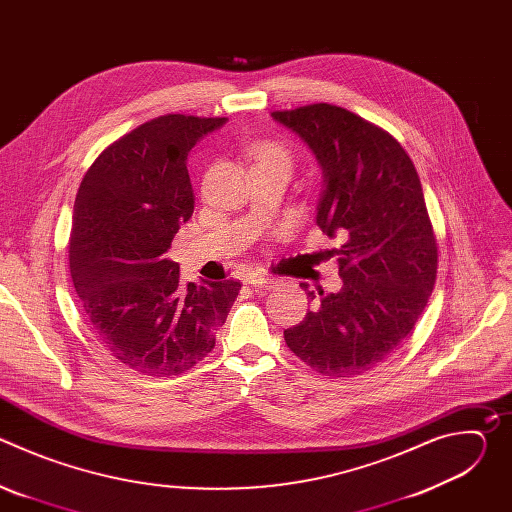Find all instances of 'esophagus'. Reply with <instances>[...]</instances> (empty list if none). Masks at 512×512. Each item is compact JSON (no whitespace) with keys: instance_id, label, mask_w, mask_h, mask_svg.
Returning <instances> with one entry per match:
<instances>
[{"instance_id":"34e87169","label":"esophagus","mask_w":512,"mask_h":512,"mask_svg":"<svg viewBox=\"0 0 512 512\" xmlns=\"http://www.w3.org/2000/svg\"><path fill=\"white\" fill-rule=\"evenodd\" d=\"M247 281L255 287V289H273L277 285L275 279H269L265 275H259V273H251L247 275Z\"/></svg>"}]
</instances>
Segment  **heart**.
Listing matches in <instances>:
<instances>
[{"label": "heart", "mask_w": 512, "mask_h": 512, "mask_svg": "<svg viewBox=\"0 0 512 512\" xmlns=\"http://www.w3.org/2000/svg\"><path fill=\"white\" fill-rule=\"evenodd\" d=\"M253 156H255V164L257 162H281V164L289 166V160H291L289 152L279 143H259Z\"/></svg>", "instance_id": "obj_1"}]
</instances>
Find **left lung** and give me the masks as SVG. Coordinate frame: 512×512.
<instances>
[{
    "mask_svg": "<svg viewBox=\"0 0 512 512\" xmlns=\"http://www.w3.org/2000/svg\"><path fill=\"white\" fill-rule=\"evenodd\" d=\"M271 117L316 156L324 184L316 223L340 247L342 287L283 330L285 344L326 377L362 375L395 352L421 316L437 273V245L417 170L381 127L328 103ZM308 289L306 283H302Z\"/></svg>",
    "mask_w": 512,
    "mask_h": 512,
    "instance_id": "obj_1",
    "label": "left lung"
}]
</instances>
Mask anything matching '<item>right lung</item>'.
<instances>
[{"label": "right lung", "instance_id": "add662e5", "mask_svg": "<svg viewBox=\"0 0 512 512\" xmlns=\"http://www.w3.org/2000/svg\"><path fill=\"white\" fill-rule=\"evenodd\" d=\"M225 117L164 115L123 135L87 170L72 212L70 275L87 318L125 367L180 375L216 342L235 279L180 281L166 257L194 212L188 154Z\"/></svg>", "mask_w": 512, "mask_h": 512}]
</instances>
